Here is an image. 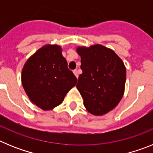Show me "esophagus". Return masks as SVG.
<instances>
[{
    "mask_svg": "<svg viewBox=\"0 0 153 153\" xmlns=\"http://www.w3.org/2000/svg\"><path fill=\"white\" fill-rule=\"evenodd\" d=\"M74 75L76 76V78H78V76H79V75H78V71L76 70H74Z\"/></svg>",
    "mask_w": 153,
    "mask_h": 153,
    "instance_id": "34e87169",
    "label": "esophagus"
}]
</instances>
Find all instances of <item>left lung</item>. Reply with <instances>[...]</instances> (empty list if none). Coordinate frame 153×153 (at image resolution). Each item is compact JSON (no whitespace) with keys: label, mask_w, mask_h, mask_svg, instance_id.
Segmentation results:
<instances>
[{"label":"left lung","mask_w":153,"mask_h":153,"mask_svg":"<svg viewBox=\"0 0 153 153\" xmlns=\"http://www.w3.org/2000/svg\"><path fill=\"white\" fill-rule=\"evenodd\" d=\"M81 57L76 88L87 111L102 116L111 111L121 100L125 90L126 70L123 60L111 49L100 44L79 47Z\"/></svg>","instance_id":"1"}]
</instances>
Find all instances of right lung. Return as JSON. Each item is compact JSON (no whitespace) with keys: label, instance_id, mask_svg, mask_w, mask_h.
<instances>
[{"label":"right lung","instance_id":"1","mask_svg":"<svg viewBox=\"0 0 153 153\" xmlns=\"http://www.w3.org/2000/svg\"><path fill=\"white\" fill-rule=\"evenodd\" d=\"M21 81L30 100L44 110L59 106L77 82L58 45L40 48L27 60Z\"/></svg>","mask_w":153,"mask_h":153}]
</instances>
